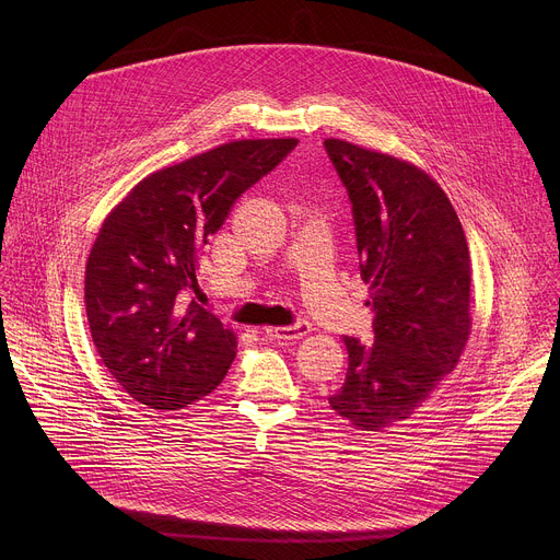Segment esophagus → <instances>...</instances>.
I'll list each match as a JSON object with an SVG mask.
<instances>
[{
	"label": "esophagus",
	"instance_id": "esophagus-1",
	"mask_svg": "<svg viewBox=\"0 0 560 560\" xmlns=\"http://www.w3.org/2000/svg\"><path fill=\"white\" fill-rule=\"evenodd\" d=\"M310 332L307 324H296V326H275V328H266V335L272 341H294L301 339Z\"/></svg>",
	"mask_w": 560,
	"mask_h": 560
}]
</instances>
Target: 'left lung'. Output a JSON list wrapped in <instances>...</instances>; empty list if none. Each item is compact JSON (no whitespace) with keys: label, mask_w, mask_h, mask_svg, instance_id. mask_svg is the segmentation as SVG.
Returning a JSON list of instances; mask_svg holds the SVG:
<instances>
[{"label":"left lung","mask_w":560,"mask_h":560,"mask_svg":"<svg viewBox=\"0 0 560 560\" xmlns=\"http://www.w3.org/2000/svg\"><path fill=\"white\" fill-rule=\"evenodd\" d=\"M326 150L348 188L374 341L343 337L348 372L332 410L359 430L410 419L456 368L471 332L467 238L443 188L419 166L343 139Z\"/></svg>","instance_id":"left-lung-1"}]
</instances>
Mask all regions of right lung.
I'll use <instances>...</instances> for the list:
<instances>
[{
	"label": "right lung",
	"mask_w": 560,
	"mask_h": 560,
	"mask_svg": "<svg viewBox=\"0 0 560 560\" xmlns=\"http://www.w3.org/2000/svg\"><path fill=\"white\" fill-rule=\"evenodd\" d=\"M299 143L238 139L143 177L104 219L86 261V314L113 378L150 410H182L228 374L236 335L184 292L234 201Z\"/></svg>",
	"instance_id": "right-lung-1"
}]
</instances>
